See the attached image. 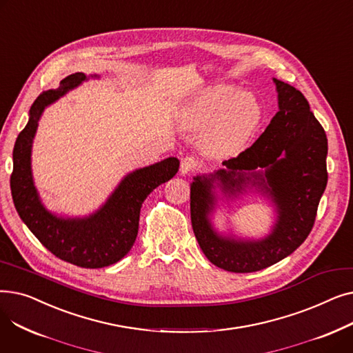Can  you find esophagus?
Returning <instances> with one entry per match:
<instances>
[{
    "label": "esophagus",
    "mask_w": 353,
    "mask_h": 353,
    "mask_svg": "<svg viewBox=\"0 0 353 353\" xmlns=\"http://www.w3.org/2000/svg\"><path fill=\"white\" fill-rule=\"evenodd\" d=\"M196 167H197V161L193 157H184V159H181V163H180V172H181V174L192 173L193 170H196Z\"/></svg>",
    "instance_id": "obj_1"
}]
</instances>
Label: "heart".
Wrapping results in <instances>:
<instances>
[{
	"instance_id": "heart-1",
	"label": "heart",
	"mask_w": 353,
	"mask_h": 353,
	"mask_svg": "<svg viewBox=\"0 0 353 353\" xmlns=\"http://www.w3.org/2000/svg\"><path fill=\"white\" fill-rule=\"evenodd\" d=\"M181 124L205 132L209 154L228 159L245 150L263 120V108L250 91L219 84L200 91L183 105Z\"/></svg>"
}]
</instances>
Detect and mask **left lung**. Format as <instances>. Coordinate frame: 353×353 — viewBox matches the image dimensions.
I'll use <instances>...</instances> for the list:
<instances>
[{
	"label": "left lung",
	"instance_id": "left-lung-1",
	"mask_svg": "<svg viewBox=\"0 0 353 353\" xmlns=\"http://www.w3.org/2000/svg\"><path fill=\"white\" fill-rule=\"evenodd\" d=\"M279 111L262 136L223 169L197 174L190 183L194 236L209 261L220 269L250 273L277 263L309 236L326 189L327 139L299 90L273 79ZM219 187L228 198L254 188L276 212L271 233L262 239L219 234L211 223Z\"/></svg>",
	"mask_w": 353,
	"mask_h": 353
}]
</instances>
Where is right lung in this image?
<instances>
[{
	"label": "right lung",
	"mask_w": 353,
	"mask_h": 353,
	"mask_svg": "<svg viewBox=\"0 0 353 353\" xmlns=\"http://www.w3.org/2000/svg\"><path fill=\"white\" fill-rule=\"evenodd\" d=\"M90 77L99 79L96 74ZM90 77L84 72L71 74L61 80L59 88L44 91L35 99L30 108L28 123L18 134L14 145L10 184L18 214L52 254L80 268L100 269L117 263L133 248L143 201L179 172L180 161L176 157H167L128 173L104 205L88 216L64 217L50 212L37 192L31 170V152L37 127L46 107Z\"/></svg>",
	"instance_id": "add662e5"
}]
</instances>
